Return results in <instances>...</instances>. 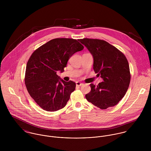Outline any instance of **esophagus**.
<instances>
[{
  "instance_id": "1",
  "label": "esophagus",
  "mask_w": 151,
  "mask_h": 151,
  "mask_svg": "<svg viewBox=\"0 0 151 151\" xmlns=\"http://www.w3.org/2000/svg\"><path fill=\"white\" fill-rule=\"evenodd\" d=\"M83 83H80V82H76V86H83Z\"/></svg>"
}]
</instances>
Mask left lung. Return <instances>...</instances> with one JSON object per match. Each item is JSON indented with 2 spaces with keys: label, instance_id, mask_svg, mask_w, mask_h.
Segmentation results:
<instances>
[{
  "label": "left lung",
  "instance_id": "left-lung-1",
  "mask_svg": "<svg viewBox=\"0 0 151 151\" xmlns=\"http://www.w3.org/2000/svg\"><path fill=\"white\" fill-rule=\"evenodd\" d=\"M84 45L93 58V70L104 82L91 84L87 101L101 109L116 105L124 96L129 86L131 74L125 55L108 42L98 39L83 38Z\"/></svg>",
  "mask_w": 151,
  "mask_h": 151
}]
</instances>
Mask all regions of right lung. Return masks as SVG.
Returning a JSON list of instances; mask_svg holds the SVG:
<instances>
[{
	"instance_id": "1",
	"label": "right lung",
	"mask_w": 151,
	"mask_h": 151,
	"mask_svg": "<svg viewBox=\"0 0 151 151\" xmlns=\"http://www.w3.org/2000/svg\"><path fill=\"white\" fill-rule=\"evenodd\" d=\"M78 41L53 39L37 49L28 59L25 86L31 98L45 110L55 111L63 109L76 89L74 82L60 80L56 73L57 71L63 72L71 56L84 49Z\"/></svg>"
}]
</instances>
